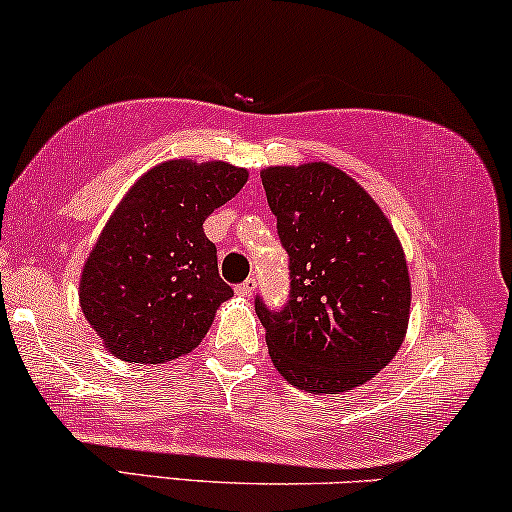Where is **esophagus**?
Here are the masks:
<instances>
[{
  "label": "esophagus",
  "mask_w": 512,
  "mask_h": 512,
  "mask_svg": "<svg viewBox=\"0 0 512 512\" xmlns=\"http://www.w3.org/2000/svg\"><path fill=\"white\" fill-rule=\"evenodd\" d=\"M255 288H257V278H248V281L238 283L236 295L238 297H252V293H255Z\"/></svg>",
  "instance_id": "obj_1"
}]
</instances>
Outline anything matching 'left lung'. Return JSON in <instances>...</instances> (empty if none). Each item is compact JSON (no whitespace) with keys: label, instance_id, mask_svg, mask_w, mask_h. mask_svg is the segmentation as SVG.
I'll use <instances>...</instances> for the list:
<instances>
[{"label":"left lung","instance_id":"left-lung-1","mask_svg":"<svg viewBox=\"0 0 512 512\" xmlns=\"http://www.w3.org/2000/svg\"><path fill=\"white\" fill-rule=\"evenodd\" d=\"M260 177L290 262L286 307L255 300L276 371L316 394L368 383L394 359L411 312L409 267L390 219L328 163L267 167Z\"/></svg>","mask_w":512,"mask_h":512}]
</instances>
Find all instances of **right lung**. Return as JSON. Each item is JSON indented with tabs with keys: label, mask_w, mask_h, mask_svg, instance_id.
Masks as SVG:
<instances>
[{
	"label": "right lung",
	"mask_w": 512,
	"mask_h": 512,
	"mask_svg": "<svg viewBox=\"0 0 512 512\" xmlns=\"http://www.w3.org/2000/svg\"><path fill=\"white\" fill-rule=\"evenodd\" d=\"M248 181L222 160H167L125 193L89 252L80 307L113 357L165 364L200 345L234 295L203 222Z\"/></svg>",
	"instance_id": "1"
}]
</instances>
